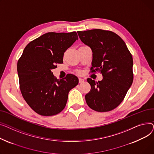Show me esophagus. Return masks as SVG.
<instances>
[{
	"mask_svg": "<svg viewBox=\"0 0 154 154\" xmlns=\"http://www.w3.org/2000/svg\"><path fill=\"white\" fill-rule=\"evenodd\" d=\"M85 81V79L83 78H79V83H83Z\"/></svg>",
	"mask_w": 154,
	"mask_h": 154,
	"instance_id": "obj_1",
	"label": "esophagus"
}]
</instances>
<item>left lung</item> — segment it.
Returning <instances> with one entry per match:
<instances>
[{
  "label": "left lung",
  "mask_w": 154,
  "mask_h": 154,
  "mask_svg": "<svg viewBox=\"0 0 154 154\" xmlns=\"http://www.w3.org/2000/svg\"><path fill=\"white\" fill-rule=\"evenodd\" d=\"M93 52L91 71H101L103 79L88 78L91 90L86 94L88 106L98 112L110 111L123 101L133 82V59L123 40L116 33L101 29L77 32Z\"/></svg>",
  "instance_id": "obj_1"
}]
</instances>
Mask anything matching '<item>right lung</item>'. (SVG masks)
Segmentation results:
<instances>
[{
	"label": "right lung",
	"mask_w": 154,
	"mask_h": 154,
	"mask_svg": "<svg viewBox=\"0 0 154 154\" xmlns=\"http://www.w3.org/2000/svg\"><path fill=\"white\" fill-rule=\"evenodd\" d=\"M78 39L76 32H48L30 42L17 63L20 89L29 106L40 115L50 116L64 109L68 93L79 82L71 74L61 79L51 69L63 63L64 53Z\"/></svg>",
	"instance_id": "obj_1"
}]
</instances>
